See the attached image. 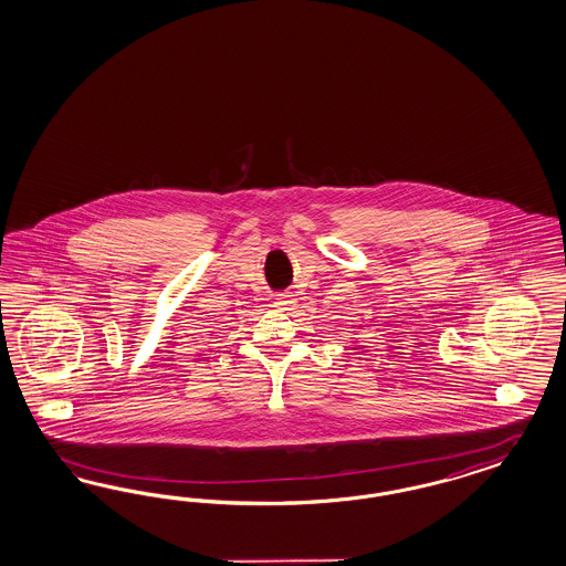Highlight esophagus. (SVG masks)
I'll list each match as a JSON object with an SVG mask.
<instances>
[{"label":"esophagus","mask_w":566,"mask_h":566,"mask_svg":"<svg viewBox=\"0 0 566 566\" xmlns=\"http://www.w3.org/2000/svg\"><path fill=\"white\" fill-rule=\"evenodd\" d=\"M293 296V293H277V296H275V307H280V310L291 307V305H294Z\"/></svg>","instance_id":"34e87169"}]
</instances>
